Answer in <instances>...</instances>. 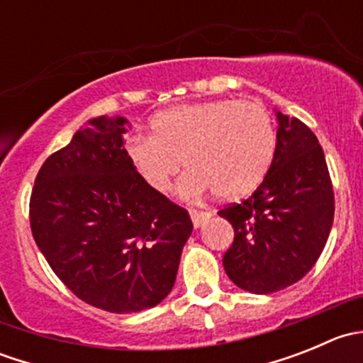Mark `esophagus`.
<instances>
[{
    "label": "esophagus",
    "mask_w": 363,
    "mask_h": 363,
    "mask_svg": "<svg viewBox=\"0 0 363 363\" xmlns=\"http://www.w3.org/2000/svg\"><path fill=\"white\" fill-rule=\"evenodd\" d=\"M189 216H191L195 228H200V226H203L205 223L208 221V218H211V212H203V211H196V208H191V211H189Z\"/></svg>",
    "instance_id": "34e87169"
}]
</instances>
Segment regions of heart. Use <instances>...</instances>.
<instances>
[{
    "mask_svg": "<svg viewBox=\"0 0 363 363\" xmlns=\"http://www.w3.org/2000/svg\"><path fill=\"white\" fill-rule=\"evenodd\" d=\"M277 131L262 104L211 100L156 113L149 138L128 144V160L142 181L167 195L184 161L181 195L199 200L214 191L221 200L251 193L276 156Z\"/></svg>",
    "mask_w": 363,
    "mask_h": 363,
    "instance_id": "b5f03b06",
    "label": "heart"
}]
</instances>
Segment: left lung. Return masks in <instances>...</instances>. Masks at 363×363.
Segmentation results:
<instances>
[{
    "instance_id": "obj_1",
    "label": "left lung",
    "mask_w": 363,
    "mask_h": 363,
    "mask_svg": "<svg viewBox=\"0 0 363 363\" xmlns=\"http://www.w3.org/2000/svg\"><path fill=\"white\" fill-rule=\"evenodd\" d=\"M277 113V147L262 184L242 203L218 212L233 226L223 256L230 279L267 295L302 279L320 258L334 223V188L316 135Z\"/></svg>"
}]
</instances>
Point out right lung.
Instances as JSON below:
<instances>
[{
	"label": "right lung",
	"instance_id": "right-lung-1",
	"mask_svg": "<svg viewBox=\"0 0 363 363\" xmlns=\"http://www.w3.org/2000/svg\"><path fill=\"white\" fill-rule=\"evenodd\" d=\"M124 117L87 121L40 168L33 239L68 290L108 313L158 306L193 232L188 211L152 191L124 149Z\"/></svg>",
	"mask_w": 363,
	"mask_h": 363
}]
</instances>
